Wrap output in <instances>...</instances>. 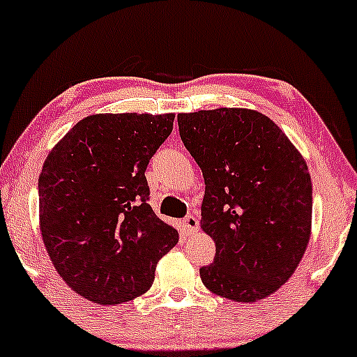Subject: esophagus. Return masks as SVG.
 <instances>
[{
    "mask_svg": "<svg viewBox=\"0 0 357 357\" xmlns=\"http://www.w3.org/2000/svg\"><path fill=\"white\" fill-rule=\"evenodd\" d=\"M183 229L186 231V234L197 233V231H199V221H197V218L192 216V214L184 218V220H183Z\"/></svg>",
    "mask_w": 357,
    "mask_h": 357,
    "instance_id": "1",
    "label": "esophagus"
}]
</instances>
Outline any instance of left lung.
<instances>
[{"label":"left lung","mask_w":357,"mask_h":357,"mask_svg":"<svg viewBox=\"0 0 357 357\" xmlns=\"http://www.w3.org/2000/svg\"><path fill=\"white\" fill-rule=\"evenodd\" d=\"M179 136L203 171L201 227L216 243L199 269L236 303L268 298L293 276L311 238L312 184L301 153L255 109L179 113Z\"/></svg>","instance_id":"obj_1"}]
</instances>
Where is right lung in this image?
<instances>
[{
  "label": "right lung",
  "mask_w": 357,
  "mask_h": 357,
  "mask_svg": "<svg viewBox=\"0 0 357 357\" xmlns=\"http://www.w3.org/2000/svg\"><path fill=\"white\" fill-rule=\"evenodd\" d=\"M173 121V113L86 116L43 165V243L59 276L88 301L109 306L144 294L178 243V231L148 204L144 176Z\"/></svg>",
  "instance_id": "1"
}]
</instances>
